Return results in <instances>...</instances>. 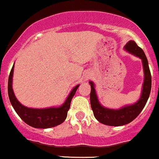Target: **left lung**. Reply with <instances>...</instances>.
<instances>
[{
    "label": "left lung",
    "instance_id": "1",
    "mask_svg": "<svg viewBox=\"0 0 159 159\" xmlns=\"http://www.w3.org/2000/svg\"><path fill=\"white\" fill-rule=\"evenodd\" d=\"M129 52L141 58L143 61V71H144V82L143 85L141 97L137 103L130 106H126L119 110H112L104 108L98 102L95 92L94 85L92 82H90L91 87L90 91V105L93 111L94 117L101 123L108 126H119L126 125L132 122L139 116L143 108L146 105L152 89V75L148 66V61L147 59L143 50L137 46L135 41L130 40L125 47Z\"/></svg>",
    "mask_w": 159,
    "mask_h": 159
}]
</instances>
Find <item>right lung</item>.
<instances>
[{"label": "right lung", "instance_id": "1", "mask_svg": "<svg viewBox=\"0 0 159 159\" xmlns=\"http://www.w3.org/2000/svg\"><path fill=\"white\" fill-rule=\"evenodd\" d=\"M13 70H14V66L9 74L7 92H8V97L11 104L12 105L13 108L16 110V113L19 115V117L25 123L34 128L45 129V128L54 127V126L62 123L67 117L68 111L70 108L71 101L75 95L79 85L74 87L73 90L71 91L70 94L66 99V102L63 104L62 106L59 107V108H44V109L29 108L21 105L15 97L12 86H11Z\"/></svg>", "mask_w": 159, "mask_h": 159}]
</instances>
